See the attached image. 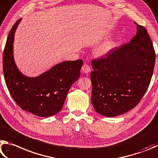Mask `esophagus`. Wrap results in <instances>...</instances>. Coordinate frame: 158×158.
Instances as JSON below:
<instances>
[{"mask_svg": "<svg viewBox=\"0 0 158 158\" xmlns=\"http://www.w3.org/2000/svg\"><path fill=\"white\" fill-rule=\"evenodd\" d=\"M91 71V68L89 64H85L82 66V71L85 73H89V71Z\"/></svg>", "mask_w": 158, "mask_h": 158, "instance_id": "34e87169", "label": "esophagus"}]
</instances>
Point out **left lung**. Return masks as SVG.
I'll return each instance as SVG.
<instances>
[{
  "instance_id": "left-lung-1",
  "label": "left lung",
  "mask_w": 158,
  "mask_h": 158,
  "mask_svg": "<svg viewBox=\"0 0 158 158\" xmlns=\"http://www.w3.org/2000/svg\"><path fill=\"white\" fill-rule=\"evenodd\" d=\"M135 23L137 32L129 43L92 61V103L105 117H116L134 108L150 85L156 52L147 30Z\"/></svg>"
}]
</instances>
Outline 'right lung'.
Wrapping results in <instances>:
<instances>
[{
  "label": "right lung",
  "instance_id": "1",
  "mask_svg": "<svg viewBox=\"0 0 158 158\" xmlns=\"http://www.w3.org/2000/svg\"><path fill=\"white\" fill-rule=\"evenodd\" d=\"M20 21L21 19L10 30L4 48L2 69L5 83L22 110L39 117H51L62 109L69 89L79 78L83 61L60 63L37 77L24 76L13 58L14 36Z\"/></svg>",
  "mask_w": 158,
  "mask_h": 158
}]
</instances>
